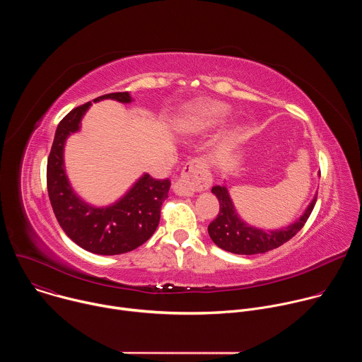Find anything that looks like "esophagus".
<instances>
[{
  "instance_id": "1",
  "label": "esophagus",
  "mask_w": 362,
  "mask_h": 362,
  "mask_svg": "<svg viewBox=\"0 0 362 362\" xmlns=\"http://www.w3.org/2000/svg\"><path fill=\"white\" fill-rule=\"evenodd\" d=\"M212 185V175L208 163L203 159H192L182 170L173 190L179 196H192L194 192H203Z\"/></svg>"
}]
</instances>
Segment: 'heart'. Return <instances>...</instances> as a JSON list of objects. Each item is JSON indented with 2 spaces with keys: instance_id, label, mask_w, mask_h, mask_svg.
Wrapping results in <instances>:
<instances>
[{
  "instance_id": "b5f03b06",
  "label": "heart",
  "mask_w": 362,
  "mask_h": 362,
  "mask_svg": "<svg viewBox=\"0 0 362 362\" xmlns=\"http://www.w3.org/2000/svg\"><path fill=\"white\" fill-rule=\"evenodd\" d=\"M229 113L228 106L222 103H202L185 119L183 126L192 132H204L221 124Z\"/></svg>"
}]
</instances>
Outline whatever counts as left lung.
Listing matches in <instances>:
<instances>
[{
  "mask_svg": "<svg viewBox=\"0 0 362 362\" xmlns=\"http://www.w3.org/2000/svg\"><path fill=\"white\" fill-rule=\"evenodd\" d=\"M212 193L219 200V214L208 226L209 236L216 246L236 255L265 253L279 247L302 229L317 202L315 196L302 216L289 226L275 230H264L253 228L240 219L226 186H214Z\"/></svg>",
  "mask_w": 362,
  "mask_h": 362,
  "instance_id": "left-lung-1",
  "label": "left lung"
}]
</instances>
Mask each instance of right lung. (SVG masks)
Segmentation results:
<instances>
[{
	"label": "right lung",
	"instance_id": "1",
	"mask_svg": "<svg viewBox=\"0 0 362 362\" xmlns=\"http://www.w3.org/2000/svg\"><path fill=\"white\" fill-rule=\"evenodd\" d=\"M105 98L133 101L129 91L105 94L93 101ZM90 106L91 101L73 109L57 126L47 160L48 197L62 229L74 243L97 255H120L139 247L156 230L170 180H158L144 173L123 197L106 208L81 200L66 175L64 146L69 136L80 130Z\"/></svg>",
	"mask_w": 362,
	"mask_h": 362
}]
</instances>
